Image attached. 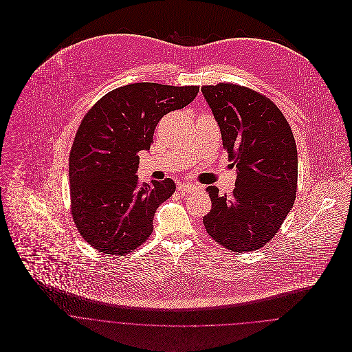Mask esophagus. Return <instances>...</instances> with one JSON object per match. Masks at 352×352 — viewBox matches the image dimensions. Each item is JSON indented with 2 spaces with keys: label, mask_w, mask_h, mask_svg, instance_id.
I'll use <instances>...</instances> for the list:
<instances>
[{
  "label": "esophagus",
  "mask_w": 352,
  "mask_h": 352,
  "mask_svg": "<svg viewBox=\"0 0 352 352\" xmlns=\"http://www.w3.org/2000/svg\"><path fill=\"white\" fill-rule=\"evenodd\" d=\"M177 188H179V191H182V192H186V194H190V192H195V191H198V186H194V184H188V183H180L179 186H177Z\"/></svg>",
  "instance_id": "esophagus-1"
}]
</instances>
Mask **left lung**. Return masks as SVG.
Segmentation results:
<instances>
[{"label": "left lung", "mask_w": 352, "mask_h": 352, "mask_svg": "<svg viewBox=\"0 0 352 352\" xmlns=\"http://www.w3.org/2000/svg\"><path fill=\"white\" fill-rule=\"evenodd\" d=\"M219 126L222 145L236 166L230 197L207 187V233L229 251L260 250L279 230L297 192L298 155L293 131L265 96L234 84L201 88Z\"/></svg>", "instance_id": "left-lung-1"}]
</instances>
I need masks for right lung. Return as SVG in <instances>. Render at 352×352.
<instances>
[{
    "instance_id": "1",
    "label": "right lung",
    "mask_w": 352,
    "mask_h": 352,
    "mask_svg": "<svg viewBox=\"0 0 352 352\" xmlns=\"http://www.w3.org/2000/svg\"><path fill=\"white\" fill-rule=\"evenodd\" d=\"M198 92L199 87L129 84L102 96L82 119L69 158L72 214L95 250L126 254L151 236L154 212L176 184L172 179L140 184L138 153L151 151L161 118Z\"/></svg>"
}]
</instances>
